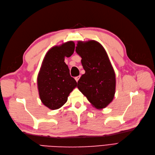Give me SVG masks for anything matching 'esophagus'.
<instances>
[{"label":"esophagus","instance_id":"obj_1","mask_svg":"<svg viewBox=\"0 0 155 155\" xmlns=\"http://www.w3.org/2000/svg\"><path fill=\"white\" fill-rule=\"evenodd\" d=\"M79 78H80V76H77V77H76V78H75V79H76V81L78 82Z\"/></svg>","mask_w":155,"mask_h":155}]
</instances>
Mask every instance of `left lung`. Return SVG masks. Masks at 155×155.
I'll use <instances>...</instances> for the list:
<instances>
[{
  "instance_id": "8db88e82",
  "label": "left lung",
  "mask_w": 155,
  "mask_h": 155,
  "mask_svg": "<svg viewBox=\"0 0 155 155\" xmlns=\"http://www.w3.org/2000/svg\"><path fill=\"white\" fill-rule=\"evenodd\" d=\"M76 53L82 58L85 73L78 81V88L97 109L105 108L115 94L116 76L105 50L98 42L78 41Z\"/></svg>"
}]
</instances>
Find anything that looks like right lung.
Listing matches in <instances>:
<instances>
[{"instance_id": "1", "label": "right lung", "mask_w": 155, "mask_h": 155, "mask_svg": "<svg viewBox=\"0 0 155 155\" xmlns=\"http://www.w3.org/2000/svg\"><path fill=\"white\" fill-rule=\"evenodd\" d=\"M74 48L73 41L55 46L48 51L42 63L37 76V87L42 103L51 110L61 107L77 86L64 61L65 57L73 54Z\"/></svg>"}]
</instances>
